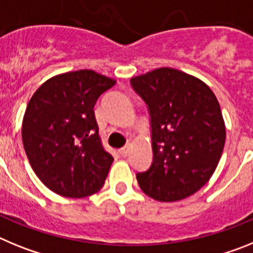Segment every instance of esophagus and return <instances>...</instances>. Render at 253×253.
<instances>
[{"label": "esophagus", "mask_w": 253, "mask_h": 253, "mask_svg": "<svg viewBox=\"0 0 253 253\" xmlns=\"http://www.w3.org/2000/svg\"><path fill=\"white\" fill-rule=\"evenodd\" d=\"M120 154H122L123 157H126V156H129V153H130V146H125L123 147L122 149H120Z\"/></svg>", "instance_id": "34e87169"}]
</instances>
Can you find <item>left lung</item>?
Segmentation results:
<instances>
[{"label": "left lung", "instance_id": "8db88e82", "mask_svg": "<svg viewBox=\"0 0 253 253\" xmlns=\"http://www.w3.org/2000/svg\"><path fill=\"white\" fill-rule=\"evenodd\" d=\"M148 105L153 162L137 173L143 193L157 202H177L213 176L225 143L222 110L210 87L169 67L130 78Z\"/></svg>", "mask_w": 253, "mask_h": 253}]
</instances>
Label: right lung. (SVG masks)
Segmentation results:
<instances>
[{
    "instance_id": "obj_1",
    "label": "right lung",
    "mask_w": 253,
    "mask_h": 253,
    "mask_svg": "<svg viewBox=\"0 0 253 253\" xmlns=\"http://www.w3.org/2000/svg\"><path fill=\"white\" fill-rule=\"evenodd\" d=\"M115 84L92 69H80L53 76L31 96L22 143L31 169L53 193L84 198L104 185L114 158L102 146L93 106Z\"/></svg>"
}]
</instances>
